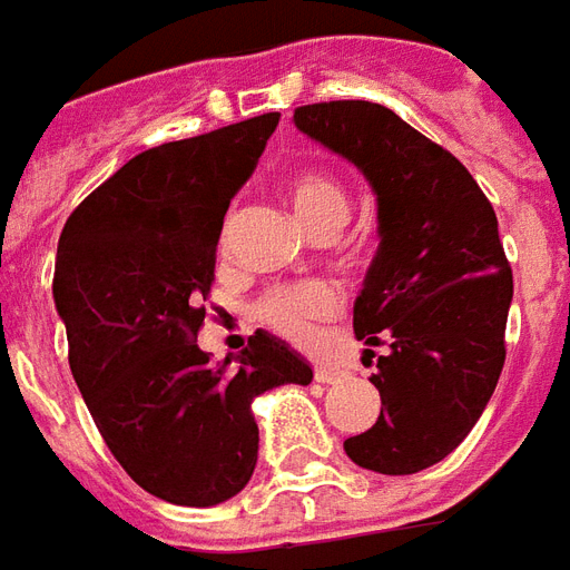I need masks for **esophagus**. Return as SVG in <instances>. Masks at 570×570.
Instances as JSON below:
<instances>
[{"instance_id": "obj_1", "label": "esophagus", "mask_w": 570, "mask_h": 570, "mask_svg": "<svg viewBox=\"0 0 570 570\" xmlns=\"http://www.w3.org/2000/svg\"><path fill=\"white\" fill-rule=\"evenodd\" d=\"M315 382H340L346 373L340 371V367H327V364H315V371H313Z\"/></svg>"}]
</instances>
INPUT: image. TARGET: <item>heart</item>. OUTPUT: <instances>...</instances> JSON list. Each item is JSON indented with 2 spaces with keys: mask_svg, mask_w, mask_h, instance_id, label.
<instances>
[{
  "mask_svg": "<svg viewBox=\"0 0 570 570\" xmlns=\"http://www.w3.org/2000/svg\"><path fill=\"white\" fill-rule=\"evenodd\" d=\"M285 199H288L294 218L303 224V230L327 243L348 218V197L343 185L327 173L301 169L285 181ZM236 234V215L230 212L222 224V252L230 248ZM343 306V297L327 282H306V285H288V288L269 291L264 301L257 303V318L279 331L288 340L309 343L318 325L331 322Z\"/></svg>",
  "mask_w": 570,
  "mask_h": 570,
  "instance_id": "heart-1",
  "label": "heart"
}]
</instances>
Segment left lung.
I'll list each match as a JSON object with an SVG mask.
<instances>
[{"label": "left lung", "mask_w": 570, "mask_h": 570, "mask_svg": "<svg viewBox=\"0 0 570 570\" xmlns=\"http://www.w3.org/2000/svg\"><path fill=\"white\" fill-rule=\"evenodd\" d=\"M294 124L376 194L380 248L352 327L364 358L385 346L371 376L382 410L346 455L389 476L425 471L471 434L504 367L513 273L495 209L459 157L380 102L301 106Z\"/></svg>", "instance_id": "obj_1"}]
</instances>
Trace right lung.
<instances>
[{
    "instance_id": "1",
    "label": "right lung",
    "mask_w": 570,
    "mask_h": 570,
    "mask_svg": "<svg viewBox=\"0 0 570 570\" xmlns=\"http://www.w3.org/2000/svg\"><path fill=\"white\" fill-rule=\"evenodd\" d=\"M279 111L136 154L69 215L53 273L69 367L124 471L154 498L222 504L257 464L252 401L313 367L255 331L236 364L197 346L227 206Z\"/></svg>"
}]
</instances>
